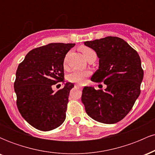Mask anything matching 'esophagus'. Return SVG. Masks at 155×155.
<instances>
[{"label": "esophagus", "instance_id": "esophagus-1", "mask_svg": "<svg viewBox=\"0 0 155 155\" xmlns=\"http://www.w3.org/2000/svg\"><path fill=\"white\" fill-rule=\"evenodd\" d=\"M76 87L79 88V89H81V86H80V85H79V84H76Z\"/></svg>", "mask_w": 155, "mask_h": 155}]
</instances>
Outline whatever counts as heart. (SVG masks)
<instances>
[{
	"instance_id": "heart-1",
	"label": "heart",
	"mask_w": 155,
	"mask_h": 155,
	"mask_svg": "<svg viewBox=\"0 0 155 155\" xmlns=\"http://www.w3.org/2000/svg\"><path fill=\"white\" fill-rule=\"evenodd\" d=\"M80 51L82 52V54L84 56V58L87 60H89L90 59H94L96 60L97 58V54L96 52L93 49L91 48L86 47V46H81L79 47ZM64 66H65V64H66V58H65L63 62ZM90 75V72L89 71H74L68 76V79L69 81L73 83H78V84H82L84 82L85 79H87V77Z\"/></svg>"
}]
</instances>
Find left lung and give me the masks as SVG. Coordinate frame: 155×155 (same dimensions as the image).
<instances>
[{
  "mask_svg": "<svg viewBox=\"0 0 155 155\" xmlns=\"http://www.w3.org/2000/svg\"><path fill=\"white\" fill-rule=\"evenodd\" d=\"M84 44L94 49L99 58V68L91 80L104 81L107 87L104 90L84 87L81 101L93 120L117 123L132 109L140 93L143 71L139 55L119 37L107 36Z\"/></svg>",
  "mask_w": 155,
  "mask_h": 155,
  "instance_id": "8db88e82",
  "label": "left lung"
}]
</instances>
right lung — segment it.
<instances>
[{
  "label": "right lung",
  "instance_id": "1",
  "mask_svg": "<svg viewBox=\"0 0 155 155\" xmlns=\"http://www.w3.org/2000/svg\"><path fill=\"white\" fill-rule=\"evenodd\" d=\"M74 45L51 43L35 48L17 68L14 84L17 108L23 118L39 130H54L65 120L74 84L67 82L57 92L52 86L65 82L64 58Z\"/></svg>",
  "mask_w": 155,
  "mask_h": 155
}]
</instances>
